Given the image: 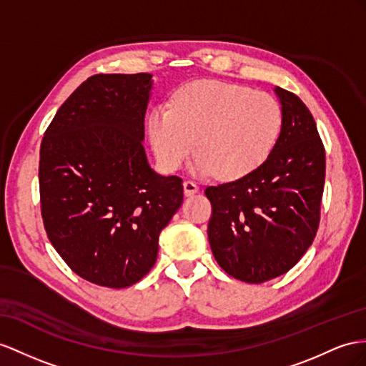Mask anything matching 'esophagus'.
Returning a JSON list of instances; mask_svg holds the SVG:
<instances>
[{
	"label": "esophagus",
	"instance_id": "obj_1",
	"mask_svg": "<svg viewBox=\"0 0 366 366\" xmlns=\"http://www.w3.org/2000/svg\"><path fill=\"white\" fill-rule=\"evenodd\" d=\"M199 192V187H198V184L196 182H193V181H184V193H185V196H192V194H194V193H198Z\"/></svg>",
	"mask_w": 366,
	"mask_h": 366
}]
</instances>
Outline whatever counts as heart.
Masks as SVG:
<instances>
[{
  "label": "heart",
  "instance_id": "b5f03b06",
  "mask_svg": "<svg viewBox=\"0 0 366 366\" xmlns=\"http://www.w3.org/2000/svg\"><path fill=\"white\" fill-rule=\"evenodd\" d=\"M283 127L275 97L237 83L193 81L177 89L172 107L148 117V134L159 164L174 172L196 145L192 170L237 179L254 172L272 152Z\"/></svg>",
  "mask_w": 366,
  "mask_h": 366
}]
</instances>
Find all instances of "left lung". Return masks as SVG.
Returning <instances> with one entry per match:
<instances>
[{
  "instance_id": "1",
  "label": "left lung",
  "mask_w": 366,
  "mask_h": 366,
  "mask_svg": "<svg viewBox=\"0 0 366 366\" xmlns=\"http://www.w3.org/2000/svg\"><path fill=\"white\" fill-rule=\"evenodd\" d=\"M274 91L283 127L266 161L205 189L214 259L230 277L255 285L286 274L312 244L325 187V147L311 111L295 94Z\"/></svg>"
}]
</instances>
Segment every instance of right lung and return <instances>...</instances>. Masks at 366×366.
I'll return each instance as SVG.
<instances>
[{"label": "right lung", "instance_id": "right-lung-1", "mask_svg": "<svg viewBox=\"0 0 366 366\" xmlns=\"http://www.w3.org/2000/svg\"><path fill=\"white\" fill-rule=\"evenodd\" d=\"M152 74H97L59 108L41 140L46 233L74 272L122 289L156 263L159 235L184 198L182 179L157 174L142 140Z\"/></svg>", "mask_w": 366, "mask_h": 366}]
</instances>
